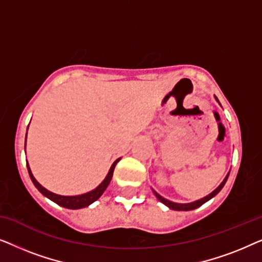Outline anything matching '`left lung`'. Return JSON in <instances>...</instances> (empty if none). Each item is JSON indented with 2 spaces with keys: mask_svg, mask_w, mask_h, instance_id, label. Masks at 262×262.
<instances>
[{
  "mask_svg": "<svg viewBox=\"0 0 262 262\" xmlns=\"http://www.w3.org/2000/svg\"><path fill=\"white\" fill-rule=\"evenodd\" d=\"M214 98H216V96H214ZM216 100H217V101H218V99H217V98H216ZM229 173H230V171H229ZM229 173H228L227 177H225L224 180L222 181V184H221L220 186H218V187H217L216 189H214L213 192H211L209 195L204 196V198L199 199V200H195V202H193V203H187V204H179V203H173V202H170V200H167V199H164L163 196H161V195L159 194V193L154 191V189H152V192H154V194L156 195V198L159 199L161 203H163L164 205L168 206V207H169V209H171V210H175V211H191V210H194V209H196V207L202 206L203 204H205L206 202H209L210 199H212L214 195L218 194V193H220L221 189L224 187L225 182H227V180H228Z\"/></svg>",
  "mask_w": 262,
  "mask_h": 262,
  "instance_id": "1",
  "label": "left lung"
}]
</instances>
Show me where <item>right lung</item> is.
<instances>
[{
	"mask_svg": "<svg viewBox=\"0 0 262 262\" xmlns=\"http://www.w3.org/2000/svg\"><path fill=\"white\" fill-rule=\"evenodd\" d=\"M25 146H26V139H25ZM119 160L120 159L114 161L113 164L110 168L108 174L106 175L105 180H103L101 184L98 186V187L94 188L91 192H87V193H84V194H80V195H59V194H56V193L50 192L45 187H42V186L39 184L37 180H35V178L33 177V174H32V171L30 169V166H28V162H27V169H28V174H30L32 182H33L34 186L38 188V191L40 192L41 194H44L46 198L52 200L53 203L58 204L59 206L67 207V209H71V210H77V209H82V207L89 206L92 203H94L95 200H98L100 196L102 195V193L105 192L107 186L110 185L111 180H112L114 168H116V164L119 162Z\"/></svg>",
	"mask_w": 262,
	"mask_h": 262,
	"instance_id": "1",
	"label": "right lung"
}]
</instances>
